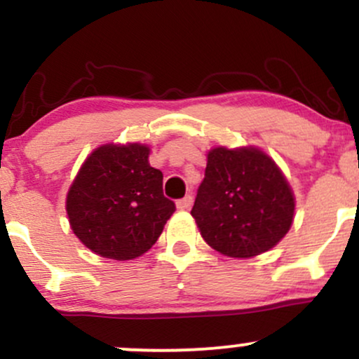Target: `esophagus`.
Here are the masks:
<instances>
[{
  "mask_svg": "<svg viewBox=\"0 0 359 359\" xmlns=\"http://www.w3.org/2000/svg\"><path fill=\"white\" fill-rule=\"evenodd\" d=\"M191 205H192V196H191V194H187L184 199L177 201V209H179V211H187Z\"/></svg>",
  "mask_w": 359,
  "mask_h": 359,
  "instance_id": "obj_1",
  "label": "esophagus"
}]
</instances>
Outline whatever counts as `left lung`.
I'll list each match as a JSON object with an SVG mask.
<instances>
[{"label":"left lung","instance_id":"1","mask_svg":"<svg viewBox=\"0 0 359 359\" xmlns=\"http://www.w3.org/2000/svg\"><path fill=\"white\" fill-rule=\"evenodd\" d=\"M295 199L277 163L255 147L212 148L192 217L204 241L231 258L273 248L290 229Z\"/></svg>","mask_w":359,"mask_h":359}]
</instances>
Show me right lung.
Returning <instances> with one entry per match:
<instances>
[{
  "instance_id": "add662e5",
  "label": "right lung",
  "mask_w": 359,
  "mask_h": 359,
  "mask_svg": "<svg viewBox=\"0 0 359 359\" xmlns=\"http://www.w3.org/2000/svg\"><path fill=\"white\" fill-rule=\"evenodd\" d=\"M140 143L102 145L90 154L69 189L74 234L102 258L133 259L147 253L175 211L163 196V174L148 163Z\"/></svg>"
}]
</instances>
